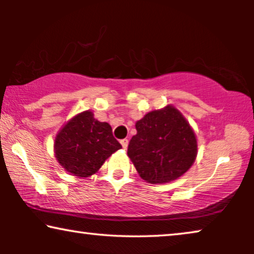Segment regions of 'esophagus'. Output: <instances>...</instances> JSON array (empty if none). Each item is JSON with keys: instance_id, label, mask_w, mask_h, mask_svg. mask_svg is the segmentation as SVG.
I'll return each mask as SVG.
<instances>
[{"instance_id": "34e87169", "label": "esophagus", "mask_w": 254, "mask_h": 254, "mask_svg": "<svg viewBox=\"0 0 254 254\" xmlns=\"http://www.w3.org/2000/svg\"><path fill=\"white\" fill-rule=\"evenodd\" d=\"M120 143H121V145H123L124 149H127V147H128V140H127V138H124V140H121Z\"/></svg>"}]
</instances>
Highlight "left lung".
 Returning <instances> with one entry per match:
<instances>
[{
    "label": "left lung",
    "instance_id": "1",
    "mask_svg": "<svg viewBox=\"0 0 254 254\" xmlns=\"http://www.w3.org/2000/svg\"><path fill=\"white\" fill-rule=\"evenodd\" d=\"M127 154L142 179L164 184L183 176L195 161L196 138L190 124L172 106L138 120Z\"/></svg>",
    "mask_w": 254,
    "mask_h": 254
}]
</instances>
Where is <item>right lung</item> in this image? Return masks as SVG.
Masks as SVG:
<instances>
[{"instance_id":"1","label":"right lung","mask_w":254,"mask_h":254,"mask_svg":"<svg viewBox=\"0 0 254 254\" xmlns=\"http://www.w3.org/2000/svg\"><path fill=\"white\" fill-rule=\"evenodd\" d=\"M55 157L64 169L77 177H89L121 144L113 136L107 123H100L85 111L72 118L55 138Z\"/></svg>"}]
</instances>
